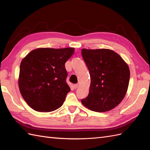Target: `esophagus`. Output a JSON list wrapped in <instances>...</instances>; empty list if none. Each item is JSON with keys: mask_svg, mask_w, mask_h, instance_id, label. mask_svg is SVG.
<instances>
[{"mask_svg": "<svg viewBox=\"0 0 150 150\" xmlns=\"http://www.w3.org/2000/svg\"><path fill=\"white\" fill-rule=\"evenodd\" d=\"M79 87V84H74V88H77Z\"/></svg>", "mask_w": 150, "mask_h": 150, "instance_id": "1", "label": "esophagus"}]
</instances>
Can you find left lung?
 <instances>
[{
  "label": "left lung",
  "mask_w": 150,
  "mask_h": 150,
  "mask_svg": "<svg viewBox=\"0 0 150 150\" xmlns=\"http://www.w3.org/2000/svg\"><path fill=\"white\" fill-rule=\"evenodd\" d=\"M90 71L91 84L82 104L90 110L104 112L115 108L128 90L130 73L119 54L108 49L82 50Z\"/></svg>",
  "instance_id": "left-lung-1"
}]
</instances>
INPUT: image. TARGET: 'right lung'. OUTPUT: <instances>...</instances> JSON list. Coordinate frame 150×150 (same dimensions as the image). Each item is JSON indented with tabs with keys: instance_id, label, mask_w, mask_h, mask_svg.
Here are the masks:
<instances>
[{
	"instance_id": "obj_1",
	"label": "right lung",
	"mask_w": 150,
	"mask_h": 150,
	"mask_svg": "<svg viewBox=\"0 0 150 150\" xmlns=\"http://www.w3.org/2000/svg\"><path fill=\"white\" fill-rule=\"evenodd\" d=\"M74 48H39L22 60L18 86L24 100L34 110L49 112L63 104L70 88L65 63Z\"/></svg>"
}]
</instances>
